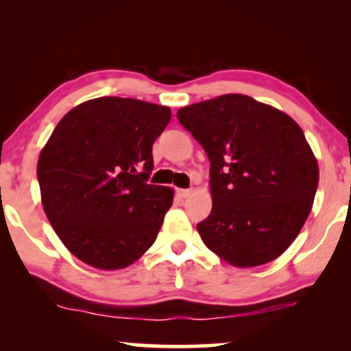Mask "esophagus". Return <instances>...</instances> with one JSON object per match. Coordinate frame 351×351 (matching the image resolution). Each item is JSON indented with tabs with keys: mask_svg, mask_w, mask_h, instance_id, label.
<instances>
[{
	"mask_svg": "<svg viewBox=\"0 0 351 351\" xmlns=\"http://www.w3.org/2000/svg\"><path fill=\"white\" fill-rule=\"evenodd\" d=\"M191 193V190H185V189H177L176 190V195L179 196V198H189Z\"/></svg>",
	"mask_w": 351,
	"mask_h": 351,
	"instance_id": "1",
	"label": "esophagus"
}]
</instances>
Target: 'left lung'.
<instances>
[{
  "label": "left lung",
  "instance_id": "1",
  "mask_svg": "<svg viewBox=\"0 0 351 351\" xmlns=\"http://www.w3.org/2000/svg\"><path fill=\"white\" fill-rule=\"evenodd\" d=\"M177 119L210 161L213 210L196 225L203 243L239 268L280 257L318 189V162L299 124L243 94L189 105Z\"/></svg>",
  "mask_w": 351,
  "mask_h": 351
}]
</instances>
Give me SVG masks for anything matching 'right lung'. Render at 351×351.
<instances>
[{
  "instance_id": "1",
  "label": "right lung",
  "mask_w": 351,
  "mask_h": 351,
  "mask_svg": "<svg viewBox=\"0 0 351 351\" xmlns=\"http://www.w3.org/2000/svg\"><path fill=\"white\" fill-rule=\"evenodd\" d=\"M171 110L137 99L99 97L57 124L41 150V203L57 237L88 265L118 270L148 251L174 191L147 184L152 147Z\"/></svg>"
}]
</instances>
